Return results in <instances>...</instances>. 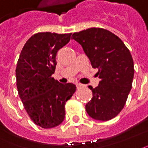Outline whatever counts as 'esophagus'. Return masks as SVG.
I'll return each mask as SVG.
<instances>
[{
    "label": "esophagus",
    "mask_w": 148,
    "mask_h": 148,
    "mask_svg": "<svg viewBox=\"0 0 148 148\" xmlns=\"http://www.w3.org/2000/svg\"><path fill=\"white\" fill-rule=\"evenodd\" d=\"M76 87H77V88H81V87H84V85H82V84H81V83H76Z\"/></svg>",
    "instance_id": "1"
}]
</instances>
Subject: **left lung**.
<instances>
[{"label": "left lung", "instance_id": "1", "mask_svg": "<svg viewBox=\"0 0 148 148\" xmlns=\"http://www.w3.org/2000/svg\"><path fill=\"white\" fill-rule=\"evenodd\" d=\"M71 39L82 46L100 78L95 88L88 87L93 97L86 111L95 120H111L124 108L132 88L134 70L129 49L119 37L103 28L75 32Z\"/></svg>", "mask_w": 148, "mask_h": 148}]
</instances>
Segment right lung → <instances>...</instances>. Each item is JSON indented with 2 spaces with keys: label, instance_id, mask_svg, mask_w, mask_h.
I'll return each instance as SVG.
<instances>
[{
  "label": "right lung",
  "instance_id": "1",
  "mask_svg": "<svg viewBox=\"0 0 148 148\" xmlns=\"http://www.w3.org/2000/svg\"><path fill=\"white\" fill-rule=\"evenodd\" d=\"M71 33H37L27 41L16 67L17 88L24 108L34 123L53 128L65 118V104L76 91L73 83H61L52 74L59 49L69 43Z\"/></svg>",
  "mask_w": 148,
  "mask_h": 148
}]
</instances>
